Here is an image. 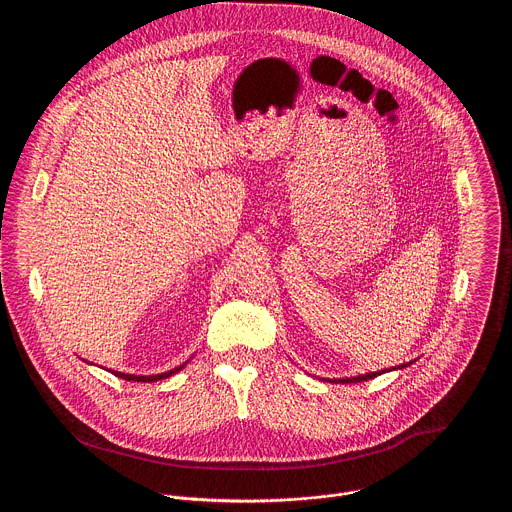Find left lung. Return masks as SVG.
Here are the masks:
<instances>
[{
  "label": "left lung",
  "instance_id": "obj_1",
  "mask_svg": "<svg viewBox=\"0 0 512 512\" xmlns=\"http://www.w3.org/2000/svg\"><path fill=\"white\" fill-rule=\"evenodd\" d=\"M408 365H412V363H408ZM408 365H398V368H404V366ZM396 368V366H394ZM384 370H378V372H366V374H359V376H351V378H339V380H329V382H343V384H349V382H365V380H370V378H376L378 374H382Z\"/></svg>",
  "mask_w": 512,
  "mask_h": 512
}]
</instances>
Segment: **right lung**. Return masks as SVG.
<instances>
[{
  "instance_id": "1",
  "label": "right lung",
  "mask_w": 512,
  "mask_h": 512,
  "mask_svg": "<svg viewBox=\"0 0 512 512\" xmlns=\"http://www.w3.org/2000/svg\"><path fill=\"white\" fill-rule=\"evenodd\" d=\"M185 365L177 366V368H173V370H167V372H161V374H151V376H140V374H124V372H118V370H110L114 376H118V378H124V380H134V382H157V380H161V378H167V376H171V374H175V372H179L181 368Z\"/></svg>"
}]
</instances>
